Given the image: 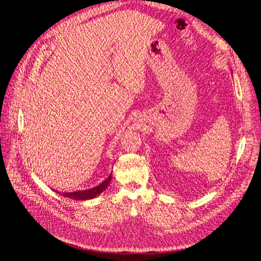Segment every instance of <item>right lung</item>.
<instances>
[{"label": "right lung", "mask_w": 261, "mask_h": 261, "mask_svg": "<svg viewBox=\"0 0 261 261\" xmlns=\"http://www.w3.org/2000/svg\"><path fill=\"white\" fill-rule=\"evenodd\" d=\"M111 178H112V173L109 175L108 178H106L101 184H99L96 187L85 189V191H77L73 193H62V196L67 197V198L74 199V200H89L92 198H96L98 195H100L102 192L106 191L107 187L110 184V181H111Z\"/></svg>", "instance_id": "obj_1"}]
</instances>
